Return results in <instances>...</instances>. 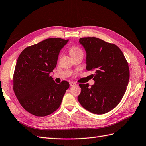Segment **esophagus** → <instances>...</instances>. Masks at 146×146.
<instances>
[{"label": "esophagus", "instance_id": "34e87169", "mask_svg": "<svg viewBox=\"0 0 146 146\" xmlns=\"http://www.w3.org/2000/svg\"><path fill=\"white\" fill-rule=\"evenodd\" d=\"M76 84L74 82H70V86H76Z\"/></svg>", "mask_w": 146, "mask_h": 146}]
</instances>
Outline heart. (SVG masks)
<instances>
[{
    "mask_svg": "<svg viewBox=\"0 0 146 146\" xmlns=\"http://www.w3.org/2000/svg\"><path fill=\"white\" fill-rule=\"evenodd\" d=\"M70 53L71 56H73L80 53H83V51L81 48H80L78 46H72L70 48Z\"/></svg>",
    "mask_w": 146,
    "mask_h": 146,
    "instance_id": "1",
    "label": "heart"
}]
</instances>
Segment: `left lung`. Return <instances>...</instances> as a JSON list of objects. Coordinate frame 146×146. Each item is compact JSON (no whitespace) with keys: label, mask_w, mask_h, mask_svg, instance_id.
<instances>
[{"label":"left lung","mask_w":146,"mask_h":146,"mask_svg":"<svg viewBox=\"0 0 146 146\" xmlns=\"http://www.w3.org/2000/svg\"><path fill=\"white\" fill-rule=\"evenodd\" d=\"M80 44L87 53L86 69L95 71V84H79L78 101L92 113L102 115L118 105L128 85L130 71L124 54L117 45L96 37H82Z\"/></svg>","instance_id":"1"}]
</instances>
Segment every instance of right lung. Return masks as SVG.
<instances>
[{
	"instance_id": "right-lung-1",
	"label": "right lung",
	"mask_w": 146,
	"mask_h": 146,
	"mask_svg": "<svg viewBox=\"0 0 146 146\" xmlns=\"http://www.w3.org/2000/svg\"><path fill=\"white\" fill-rule=\"evenodd\" d=\"M68 40L50 38L27 46L17 59L13 77L14 92L22 107L31 115L46 116L57 110L69 88L50 76L60 51Z\"/></svg>"
}]
</instances>
